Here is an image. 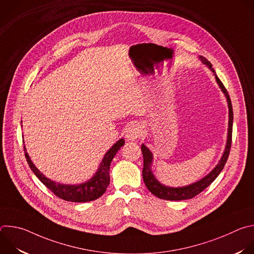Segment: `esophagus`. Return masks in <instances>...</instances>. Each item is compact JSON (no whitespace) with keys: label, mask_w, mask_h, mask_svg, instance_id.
Segmentation results:
<instances>
[{"label":"esophagus","mask_w":254,"mask_h":254,"mask_svg":"<svg viewBox=\"0 0 254 254\" xmlns=\"http://www.w3.org/2000/svg\"><path fill=\"white\" fill-rule=\"evenodd\" d=\"M142 127L139 124L130 125L126 130V137L127 140H135L142 135Z\"/></svg>","instance_id":"obj_1"}]
</instances>
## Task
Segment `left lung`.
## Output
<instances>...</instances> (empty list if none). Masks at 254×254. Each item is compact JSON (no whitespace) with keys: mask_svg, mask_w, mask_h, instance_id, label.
Listing matches in <instances>:
<instances>
[{"mask_svg":"<svg viewBox=\"0 0 254 254\" xmlns=\"http://www.w3.org/2000/svg\"><path fill=\"white\" fill-rule=\"evenodd\" d=\"M199 59L201 62L206 65L212 72L214 73L215 79L217 84H218L219 88L221 91L224 93L226 97V101L228 104V130H227V139H226V144H225V149L223 152V155L221 159L219 160L218 164L215 166V168L207 174L205 177L200 179L197 182H194L192 184H189L187 186H182V187H169L164 184H162L160 181L156 178L152 171V165H153V160L154 156L153 153L149 150L148 147L144 146L142 143L141 144V152H142V157H143V168H142V179L143 182L146 184L147 188L149 191L154 194L156 197L164 200H170V201H180V200H188L191 199L195 196H197L199 193H201L203 190H205L213 181L219 176L221 171L223 170L226 161L229 156L230 148H231V138H232V126H233V111H232V104L231 100L229 97V94L224 87L223 83L220 81L218 76L216 75L214 68H212V64L203 56H199Z\"/></svg>","mask_w":254,"mask_h":254,"instance_id":"1","label":"left lung"}]
</instances>
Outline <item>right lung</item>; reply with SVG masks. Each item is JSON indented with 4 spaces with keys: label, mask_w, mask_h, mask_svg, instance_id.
<instances>
[{
    "label": "right lung",
    "mask_w": 254,
    "mask_h": 254,
    "mask_svg": "<svg viewBox=\"0 0 254 254\" xmlns=\"http://www.w3.org/2000/svg\"><path fill=\"white\" fill-rule=\"evenodd\" d=\"M124 144H125L124 138H121L116 143H114V146L103 156L101 163L99 164L95 174L89 180H87L86 182H83L81 184H75V185L62 184L59 182H55V181L47 178L43 173H41L38 170L37 167L33 164L30 156L27 153L25 146H24V151H25V157L27 159L29 167L31 168L33 173L36 175V177H37L48 189H50L60 199H63L65 201H70V202L82 203V202H89V201L96 200L97 198L101 197L104 194V192L106 191V188L108 187V185H110V181H111V178H110L111 163Z\"/></svg>",
    "instance_id": "obj_1"
}]
</instances>
